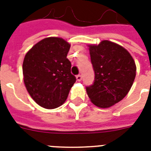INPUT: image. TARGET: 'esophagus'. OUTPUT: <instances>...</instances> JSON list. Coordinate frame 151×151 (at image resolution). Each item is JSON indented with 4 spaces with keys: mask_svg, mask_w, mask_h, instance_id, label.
<instances>
[{
    "mask_svg": "<svg viewBox=\"0 0 151 151\" xmlns=\"http://www.w3.org/2000/svg\"><path fill=\"white\" fill-rule=\"evenodd\" d=\"M76 78H77V81H81V79H82V76L81 75V74H78V75H77Z\"/></svg>",
    "mask_w": 151,
    "mask_h": 151,
    "instance_id": "esophagus-1",
    "label": "esophagus"
}]
</instances>
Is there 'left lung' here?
<instances>
[{"label": "left lung", "mask_w": 151, "mask_h": 151, "mask_svg": "<svg viewBox=\"0 0 151 151\" xmlns=\"http://www.w3.org/2000/svg\"><path fill=\"white\" fill-rule=\"evenodd\" d=\"M88 47L95 80L86 87L87 94L98 107H110L129 92L136 78V63L125 48L111 41Z\"/></svg>", "instance_id": "obj_1"}]
</instances>
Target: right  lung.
I'll return each instance as SVG.
<instances>
[{"label": "right lung", "instance_id": "obj_1", "mask_svg": "<svg viewBox=\"0 0 151 151\" xmlns=\"http://www.w3.org/2000/svg\"><path fill=\"white\" fill-rule=\"evenodd\" d=\"M70 45L60 37H46L25 55L22 73L32 99L46 109L59 107L76 81L66 56Z\"/></svg>", "mask_w": 151, "mask_h": 151}]
</instances>
